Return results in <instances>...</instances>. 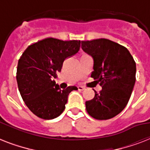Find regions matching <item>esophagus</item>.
Segmentation results:
<instances>
[{
	"label": "esophagus",
	"mask_w": 150,
	"mask_h": 150,
	"mask_svg": "<svg viewBox=\"0 0 150 150\" xmlns=\"http://www.w3.org/2000/svg\"><path fill=\"white\" fill-rule=\"evenodd\" d=\"M78 89L79 90V91H82V90H84L85 87L82 86H78Z\"/></svg>",
	"instance_id": "34e87169"
}]
</instances>
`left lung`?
Masks as SVG:
<instances>
[{"label":"left lung","instance_id":"left-lung-1","mask_svg":"<svg viewBox=\"0 0 150 150\" xmlns=\"http://www.w3.org/2000/svg\"><path fill=\"white\" fill-rule=\"evenodd\" d=\"M82 49L93 59L91 77L102 87L86 102L88 114L107 120L120 114L128 104L135 82L136 65L124 46L107 39L82 41Z\"/></svg>","mask_w":150,"mask_h":150}]
</instances>
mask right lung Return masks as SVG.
Returning a JSON list of instances; mask_svg holds the SVG:
<instances>
[{
	"label": "right lung",
	"instance_id": "add662e5",
	"mask_svg": "<svg viewBox=\"0 0 150 150\" xmlns=\"http://www.w3.org/2000/svg\"><path fill=\"white\" fill-rule=\"evenodd\" d=\"M80 47V40L47 38L29 46L18 60V87L28 108L39 117L50 120L65 109L68 96L76 86L61 89L54 80L64 61Z\"/></svg>",
	"mask_w": 150,
	"mask_h": 150
}]
</instances>
